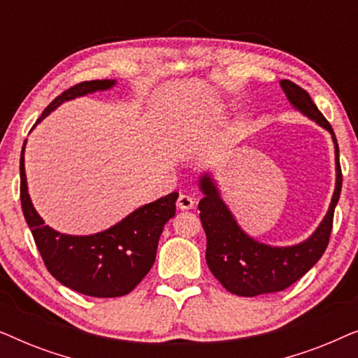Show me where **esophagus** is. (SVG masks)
Returning <instances> with one entry per match:
<instances>
[{"label": "esophagus", "mask_w": 358, "mask_h": 358, "mask_svg": "<svg viewBox=\"0 0 358 358\" xmlns=\"http://www.w3.org/2000/svg\"><path fill=\"white\" fill-rule=\"evenodd\" d=\"M194 205H195V199L192 197V195H189V194H180L179 195L178 207L180 210H190V208H194Z\"/></svg>", "instance_id": "obj_1"}]
</instances>
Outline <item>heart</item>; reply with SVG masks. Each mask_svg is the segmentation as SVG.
<instances>
[{"label": "heart", "instance_id": "b5f03b06", "mask_svg": "<svg viewBox=\"0 0 358 358\" xmlns=\"http://www.w3.org/2000/svg\"><path fill=\"white\" fill-rule=\"evenodd\" d=\"M208 120L210 122H220L227 117V107L224 106H213L212 109L208 110Z\"/></svg>", "mask_w": 358, "mask_h": 358}]
</instances>
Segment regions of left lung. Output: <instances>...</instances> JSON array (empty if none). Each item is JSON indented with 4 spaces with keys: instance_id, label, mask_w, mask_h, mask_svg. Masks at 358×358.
Masks as SVG:
<instances>
[{
    "instance_id": "obj_1",
    "label": "left lung",
    "mask_w": 358,
    "mask_h": 358,
    "mask_svg": "<svg viewBox=\"0 0 358 358\" xmlns=\"http://www.w3.org/2000/svg\"><path fill=\"white\" fill-rule=\"evenodd\" d=\"M280 87L288 102L308 119L329 131L334 143L336 185L329 208L317 228L301 243L292 246H273L252 238L241 228L222 197L212 171L199 176V189L203 199L199 202L200 222L207 234L208 268L229 293L238 296H257L282 292L305 275L324 254L329 243L334 208L341 197L342 173L339 146L329 122L311 101L310 94L295 83L282 80Z\"/></svg>"
}]
</instances>
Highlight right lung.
<instances>
[{
  "label": "right lung",
  "mask_w": 358,
  "mask_h": 358,
  "mask_svg": "<svg viewBox=\"0 0 358 358\" xmlns=\"http://www.w3.org/2000/svg\"><path fill=\"white\" fill-rule=\"evenodd\" d=\"M115 85V80L80 83L55 97L38 117L37 124L63 102L112 90ZM26 143L27 140L24 141L19 166L22 213L48 272L62 285L87 296L114 298L130 293L153 267L159 236L164 224L176 215V200L179 194H168L155 202L141 205L119 223L99 233H60L45 224L29 195L24 166Z\"/></svg>",
  "instance_id": "right-lung-1"
}]
</instances>
